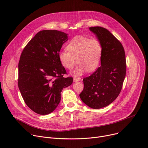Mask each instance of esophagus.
<instances>
[{
  "label": "esophagus",
  "instance_id": "1",
  "mask_svg": "<svg viewBox=\"0 0 148 148\" xmlns=\"http://www.w3.org/2000/svg\"><path fill=\"white\" fill-rule=\"evenodd\" d=\"M73 80H74V82L79 81H81V78H79V77H74Z\"/></svg>",
  "mask_w": 148,
  "mask_h": 148
}]
</instances>
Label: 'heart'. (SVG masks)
<instances>
[{
    "label": "heart",
    "mask_w": 148,
    "mask_h": 148,
    "mask_svg": "<svg viewBox=\"0 0 148 148\" xmlns=\"http://www.w3.org/2000/svg\"><path fill=\"white\" fill-rule=\"evenodd\" d=\"M67 49L69 51L60 52L59 60L62 66L69 70L74 69L77 62H79L73 72L75 76L82 75L87 70L93 72L101 64L103 47L97 38H90L81 35L75 36L70 41Z\"/></svg>",
    "instance_id": "obj_1"
}]
</instances>
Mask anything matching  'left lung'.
<instances>
[{
  "mask_svg": "<svg viewBox=\"0 0 148 148\" xmlns=\"http://www.w3.org/2000/svg\"><path fill=\"white\" fill-rule=\"evenodd\" d=\"M102 45L101 66L90 77L83 79L84 87L79 97L93 109L111 103L119 95L126 75V59L121 42L107 29L99 26L89 28Z\"/></svg>",
  "mask_w": 148,
  "mask_h": 148,
  "instance_id": "1",
  "label": "left lung"
}]
</instances>
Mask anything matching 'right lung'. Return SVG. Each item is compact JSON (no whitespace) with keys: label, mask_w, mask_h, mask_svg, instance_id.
Masks as SVG:
<instances>
[{"label":"right lung","mask_w":148,"mask_h":148,"mask_svg":"<svg viewBox=\"0 0 148 148\" xmlns=\"http://www.w3.org/2000/svg\"><path fill=\"white\" fill-rule=\"evenodd\" d=\"M68 34L56 30L37 33L23 49L18 62V86L28 107L40 115L50 114L57 107L63 88L73 78H64L66 71L59 60Z\"/></svg>","instance_id":"obj_1"}]
</instances>
